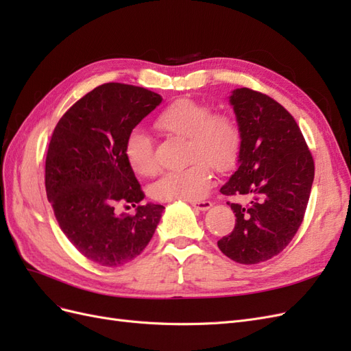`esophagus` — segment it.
I'll return each instance as SVG.
<instances>
[{
  "instance_id": "obj_1",
  "label": "esophagus",
  "mask_w": 351,
  "mask_h": 351,
  "mask_svg": "<svg viewBox=\"0 0 351 351\" xmlns=\"http://www.w3.org/2000/svg\"><path fill=\"white\" fill-rule=\"evenodd\" d=\"M192 205L199 210H208L212 206V202L210 200H199V202H192Z\"/></svg>"
}]
</instances>
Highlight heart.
<instances>
[{
	"label": "heart",
	"instance_id": "b5f03b06",
	"mask_svg": "<svg viewBox=\"0 0 351 351\" xmlns=\"http://www.w3.org/2000/svg\"><path fill=\"white\" fill-rule=\"evenodd\" d=\"M155 124L167 133L187 137V156L192 161L187 168L165 173L154 184V195L159 200L204 199L212 187L210 167L228 171L237 161L241 146L237 123L227 114H212L204 102L180 98L159 112ZM124 155L136 174L147 177L156 171L154 143L145 133L129 134Z\"/></svg>",
	"mask_w": 351,
	"mask_h": 351
}]
</instances>
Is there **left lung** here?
I'll list each match as a JSON object with an SVG mask.
<instances>
[{
  "label": "left lung",
  "mask_w": 351,
  "mask_h": 351,
  "mask_svg": "<svg viewBox=\"0 0 351 351\" xmlns=\"http://www.w3.org/2000/svg\"><path fill=\"white\" fill-rule=\"evenodd\" d=\"M241 146L239 167L221 187L226 196H244L231 204L236 226L218 240L234 262L254 265L277 256L302 226L315 177L312 154L293 115L268 95L249 88L230 97Z\"/></svg>",
  "instance_id": "1"
}]
</instances>
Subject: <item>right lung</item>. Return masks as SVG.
<instances>
[{"label":"right lung","instance_id":"obj_1","mask_svg":"<svg viewBox=\"0 0 351 351\" xmlns=\"http://www.w3.org/2000/svg\"><path fill=\"white\" fill-rule=\"evenodd\" d=\"M162 98L124 83H104L57 123L47 152L45 189L61 231L84 258L121 267L151 241L162 205H142L143 190L127 162V137ZM136 206L134 216L120 207Z\"/></svg>","mask_w":351,"mask_h":351}]
</instances>
